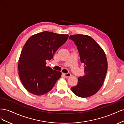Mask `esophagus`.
Wrapping results in <instances>:
<instances>
[{
  "label": "esophagus",
  "mask_w": 124,
  "mask_h": 124,
  "mask_svg": "<svg viewBox=\"0 0 124 124\" xmlns=\"http://www.w3.org/2000/svg\"><path fill=\"white\" fill-rule=\"evenodd\" d=\"M62 74H63V76H64L66 78H68V77L71 76L70 73H69V72L68 73H62Z\"/></svg>",
  "instance_id": "obj_1"
}]
</instances>
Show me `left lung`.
Returning a JSON list of instances; mask_svg holds the SVG:
<instances>
[{
  "mask_svg": "<svg viewBox=\"0 0 124 124\" xmlns=\"http://www.w3.org/2000/svg\"><path fill=\"white\" fill-rule=\"evenodd\" d=\"M77 46L80 61L85 67V75L78 78L71 91L75 95L86 98L98 92L102 86L108 69V62L102 48L92 37L85 35H71Z\"/></svg>",
  "mask_w": 124,
  "mask_h": 124,
  "instance_id": "left-lung-1",
  "label": "left lung"
}]
</instances>
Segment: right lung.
Here are the masks:
<instances>
[{
	"instance_id": "obj_1",
	"label": "right lung",
	"mask_w": 124,
	"mask_h": 124,
	"mask_svg": "<svg viewBox=\"0 0 124 124\" xmlns=\"http://www.w3.org/2000/svg\"><path fill=\"white\" fill-rule=\"evenodd\" d=\"M68 35L43 31L31 36L26 41L18 61L20 80L27 91L41 96L50 92L61 78L60 71L46 66L56 51L64 44Z\"/></svg>"
}]
</instances>
